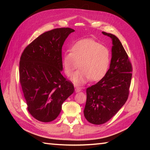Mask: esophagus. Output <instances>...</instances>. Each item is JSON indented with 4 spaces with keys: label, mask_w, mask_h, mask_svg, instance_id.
Instances as JSON below:
<instances>
[{
    "label": "esophagus",
    "mask_w": 150,
    "mask_h": 150,
    "mask_svg": "<svg viewBox=\"0 0 150 150\" xmlns=\"http://www.w3.org/2000/svg\"><path fill=\"white\" fill-rule=\"evenodd\" d=\"M81 91V88L79 87H75V92L76 93H79Z\"/></svg>",
    "instance_id": "esophagus-1"
}]
</instances>
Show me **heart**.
Returning <instances> with one entry per match:
<instances>
[{"instance_id":"heart-1","label":"heart","mask_w":150,"mask_h":150,"mask_svg":"<svg viewBox=\"0 0 150 150\" xmlns=\"http://www.w3.org/2000/svg\"><path fill=\"white\" fill-rule=\"evenodd\" d=\"M110 61V52L107 47L87 38L76 42L71 48V52L65 53L63 65L65 74L71 76L79 64L81 69L75 73L71 80L75 85H81L89 79L95 81L105 77Z\"/></svg>"}]
</instances>
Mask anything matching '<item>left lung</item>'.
<instances>
[{
	"label": "left lung",
	"instance_id": "1",
	"mask_svg": "<svg viewBox=\"0 0 150 150\" xmlns=\"http://www.w3.org/2000/svg\"><path fill=\"white\" fill-rule=\"evenodd\" d=\"M112 41L109 69L102 79L87 88L84 116L93 124H103L113 117L128 99L132 72L131 63L116 35L102 32Z\"/></svg>",
	"mask_w": 150,
	"mask_h": 150
}]
</instances>
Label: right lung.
Segmentation results:
<instances>
[{"label":"right lung","mask_w":150,"mask_h":150,"mask_svg":"<svg viewBox=\"0 0 150 150\" xmlns=\"http://www.w3.org/2000/svg\"><path fill=\"white\" fill-rule=\"evenodd\" d=\"M75 30L69 28L44 33L25 48L20 57V82L33 117L49 122L59 116L63 102L74 92L63 70L62 49Z\"/></svg>","instance_id":"add662e5"}]
</instances>
